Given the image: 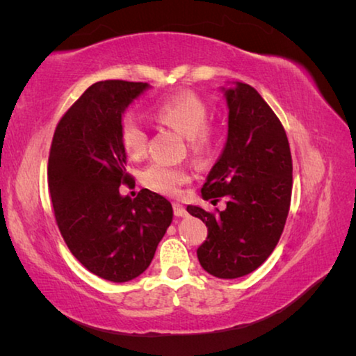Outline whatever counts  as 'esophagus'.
Instances as JSON below:
<instances>
[{"label": "esophagus", "instance_id": "esophagus-1", "mask_svg": "<svg viewBox=\"0 0 356 356\" xmlns=\"http://www.w3.org/2000/svg\"><path fill=\"white\" fill-rule=\"evenodd\" d=\"M172 209H174V215L179 216V218H182V216L186 215V210H185V207L182 206V204L174 202V204H172Z\"/></svg>", "mask_w": 356, "mask_h": 356}]
</instances>
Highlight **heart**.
<instances>
[{
    "instance_id": "obj_1",
    "label": "heart",
    "mask_w": 356,
    "mask_h": 356,
    "mask_svg": "<svg viewBox=\"0 0 356 356\" xmlns=\"http://www.w3.org/2000/svg\"><path fill=\"white\" fill-rule=\"evenodd\" d=\"M155 120L185 136L188 152L195 159H207L218 149L221 131L209 120L210 108L201 95L193 91H180L155 104ZM120 146L131 159H141L147 152L149 135L143 124L131 113H124L119 119ZM143 184L163 195H176L180 186L190 180L184 166H172L152 161L141 172Z\"/></svg>"
}]
</instances>
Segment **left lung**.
<instances>
[{"instance_id":"left-lung-1","label":"left lung","mask_w":356,"mask_h":356,"mask_svg":"<svg viewBox=\"0 0 356 356\" xmlns=\"http://www.w3.org/2000/svg\"><path fill=\"white\" fill-rule=\"evenodd\" d=\"M227 141L202 186V197L225 200L207 212L188 206L207 226L197 259L207 273L234 280L254 272L272 254L284 229L292 196V155L281 120L246 83L227 89Z\"/></svg>"}]
</instances>
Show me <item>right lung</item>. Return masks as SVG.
Returning <instances> with one entry per match:
<instances>
[{
    "label": "right lung",
    "mask_w": 356,
    "mask_h": 356,
    "mask_svg": "<svg viewBox=\"0 0 356 356\" xmlns=\"http://www.w3.org/2000/svg\"><path fill=\"white\" fill-rule=\"evenodd\" d=\"M147 83H94L59 120L48 156V188L59 232L72 254L99 278L125 282L152 262L172 221L171 202L143 188L135 200L119 186L125 170L119 119Z\"/></svg>",
    "instance_id": "1"
}]
</instances>
